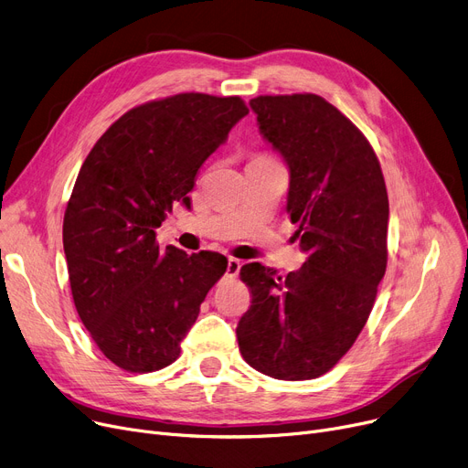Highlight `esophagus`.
Returning a JSON list of instances; mask_svg holds the SVG:
<instances>
[{
    "label": "esophagus",
    "mask_w": 468,
    "mask_h": 468,
    "mask_svg": "<svg viewBox=\"0 0 468 468\" xmlns=\"http://www.w3.org/2000/svg\"><path fill=\"white\" fill-rule=\"evenodd\" d=\"M241 269V262L239 259H234V257H229V264H227V276L229 278H236L238 272Z\"/></svg>",
    "instance_id": "obj_1"
}]
</instances>
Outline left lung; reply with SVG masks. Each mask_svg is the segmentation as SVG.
<instances>
[{
    "label": "left lung",
    "instance_id": "left-lung-1",
    "mask_svg": "<svg viewBox=\"0 0 468 468\" xmlns=\"http://www.w3.org/2000/svg\"><path fill=\"white\" fill-rule=\"evenodd\" d=\"M250 106L289 167L287 213L308 257L285 278L261 262L241 266L251 306L238 345L274 379H316L358 339L385 276V176L364 133L320 95H261Z\"/></svg>",
    "mask_w": 468,
    "mask_h": 468
}]
</instances>
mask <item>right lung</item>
I'll return each instance as SVG.
<instances>
[{
    "label": "right lung",
    "instance_id": "right-lung-1",
    "mask_svg": "<svg viewBox=\"0 0 468 468\" xmlns=\"http://www.w3.org/2000/svg\"><path fill=\"white\" fill-rule=\"evenodd\" d=\"M239 97L181 93L131 108L89 152L62 225L74 304L106 358L131 373L173 364L199 304L227 272L215 251L155 243L197 169L248 116Z\"/></svg>",
    "mask_w": 468,
    "mask_h": 468
}]
</instances>
